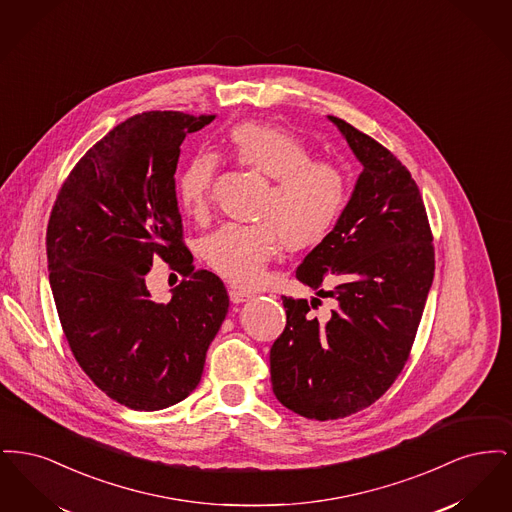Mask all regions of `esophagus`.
I'll return each mask as SVG.
<instances>
[{
  "instance_id": "obj_1",
  "label": "esophagus",
  "mask_w": 512,
  "mask_h": 512,
  "mask_svg": "<svg viewBox=\"0 0 512 512\" xmlns=\"http://www.w3.org/2000/svg\"><path fill=\"white\" fill-rule=\"evenodd\" d=\"M228 295H230V301H232V303H244L253 293L242 290V288H236V286H230V288H228Z\"/></svg>"
}]
</instances>
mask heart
<instances>
[{
	"mask_svg": "<svg viewBox=\"0 0 512 512\" xmlns=\"http://www.w3.org/2000/svg\"><path fill=\"white\" fill-rule=\"evenodd\" d=\"M230 159L270 180L255 207V224H224L201 242L207 267L224 280L251 286L265 274L282 240L292 251L324 244L349 201V178L338 163L315 159L292 132L263 122H238L226 132ZM217 155L199 151L178 172L174 192L180 207L199 217L207 211Z\"/></svg>",
	"mask_w": 512,
	"mask_h": 512,
	"instance_id": "heart-1",
	"label": "heart"
}]
</instances>
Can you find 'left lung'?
<instances>
[{
    "label": "left lung",
    "mask_w": 512,
    "mask_h": 512,
    "mask_svg": "<svg viewBox=\"0 0 512 512\" xmlns=\"http://www.w3.org/2000/svg\"><path fill=\"white\" fill-rule=\"evenodd\" d=\"M363 163L338 226L295 276L317 297H282L286 328L270 347V382L293 413L336 420L370 407L409 361L434 280V236L407 167L365 132L330 117Z\"/></svg>",
    "instance_id": "left-lung-1"
}]
</instances>
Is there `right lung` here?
<instances>
[{
	"instance_id": "right-lung-1",
	"label": "right lung",
	"mask_w": 512,
	"mask_h": 512,
	"mask_svg": "<svg viewBox=\"0 0 512 512\" xmlns=\"http://www.w3.org/2000/svg\"><path fill=\"white\" fill-rule=\"evenodd\" d=\"M215 117L146 111L126 119L82 155L49 215V284L74 359L134 411L171 407L195 390L228 313L219 276L195 270L174 192L186 134ZM157 258L183 274L165 304L146 290Z\"/></svg>"
}]
</instances>
